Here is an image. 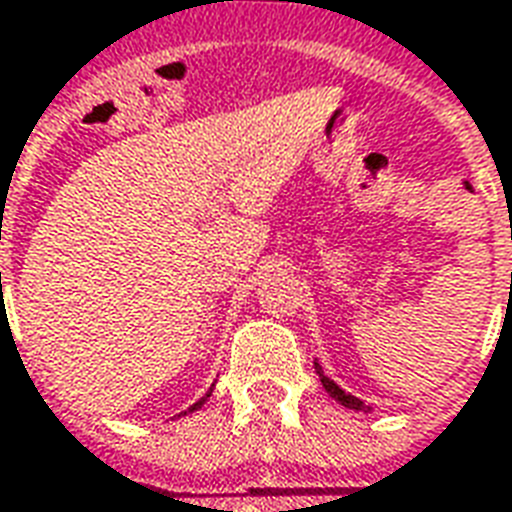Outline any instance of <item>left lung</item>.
<instances>
[{"label": "left lung", "mask_w": 512, "mask_h": 512, "mask_svg": "<svg viewBox=\"0 0 512 512\" xmlns=\"http://www.w3.org/2000/svg\"><path fill=\"white\" fill-rule=\"evenodd\" d=\"M313 365H316V374H319V379H322L324 390L333 395L338 404L346 406V409H354V412H371V406H365L360 398H354V395H349L346 390H341V387H338V384H335L330 376H324L322 365H319V363H313Z\"/></svg>", "instance_id": "left-lung-1"}]
</instances>
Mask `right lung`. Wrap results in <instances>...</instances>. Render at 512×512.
<instances>
[{"label":"right lung","mask_w":512,"mask_h":512,"mask_svg":"<svg viewBox=\"0 0 512 512\" xmlns=\"http://www.w3.org/2000/svg\"><path fill=\"white\" fill-rule=\"evenodd\" d=\"M210 393H212V390H210ZM210 393H207V395H204V398H199V401H196V404H193V406H190V409H188V412H196V409H201V406H204V401H207V398H210ZM188 412H182V414H188Z\"/></svg>","instance_id":"1"}]
</instances>
